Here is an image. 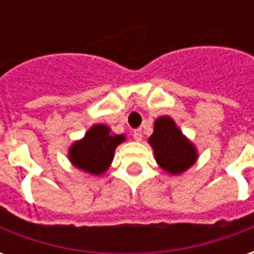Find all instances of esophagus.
<instances>
[{
  "label": "esophagus",
  "instance_id": "esophagus-1",
  "mask_svg": "<svg viewBox=\"0 0 254 254\" xmlns=\"http://www.w3.org/2000/svg\"><path fill=\"white\" fill-rule=\"evenodd\" d=\"M133 138H134L136 141H141V138H143V130H141V129L133 130Z\"/></svg>",
  "mask_w": 254,
  "mask_h": 254
}]
</instances>
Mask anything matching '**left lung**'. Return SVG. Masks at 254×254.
I'll use <instances>...</instances> for the list:
<instances>
[{"instance_id":"1","label":"left lung","mask_w":254,"mask_h":254,"mask_svg":"<svg viewBox=\"0 0 254 254\" xmlns=\"http://www.w3.org/2000/svg\"><path fill=\"white\" fill-rule=\"evenodd\" d=\"M158 165L170 174H181L196 163L197 149L188 140L170 117H159L155 121L154 133L148 138Z\"/></svg>"}]
</instances>
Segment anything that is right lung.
<instances>
[{"instance_id":"obj_1","label":"right lung","mask_w":254,"mask_h":254,"mask_svg":"<svg viewBox=\"0 0 254 254\" xmlns=\"http://www.w3.org/2000/svg\"><path fill=\"white\" fill-rule=\"evenodd\" d=\"M125 141L124 134H111L106 125H94L81 140L69 148V160L80 170L100 176L111 165L117 145Z\"/></svg>"}]
</instances>
